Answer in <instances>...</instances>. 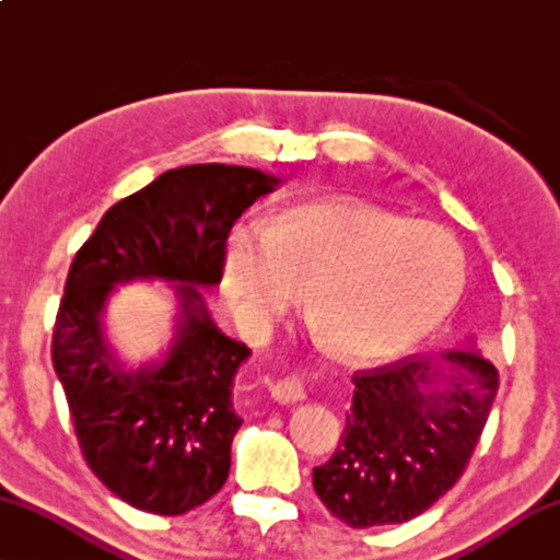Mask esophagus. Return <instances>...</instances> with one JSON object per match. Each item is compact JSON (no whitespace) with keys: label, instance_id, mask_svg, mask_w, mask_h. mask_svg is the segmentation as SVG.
I'll return each mask as SVG.
<instances>
[{"label":"esophagus","instance_id":"obj_1","mask_svg":"<svg viewBox=\"0 0 560 560\" xmlns=\"http://www.w3.org/2000/svg\"><path fill=\"white\" fill-rule=\"evenodd\" d=\"M270 395H272V400L290 406V402L305 400V388L298 377H285V381H278L270 385Z\"/></svg>","mask_w":560,"mask_h":560}]
</instances>
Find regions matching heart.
<instances>
[{
	"instance_id": "heart-1",
	"label": "heart",
	"mask_w": 560,
	"mask_h": 560,
	"mask_svg": "<svg viewBox=\"0 0 560 560\" xmlns=\"http://www.w3.org/2000/svg\"><path fill=\"white\" fill-rule=\"evenodd\" d=\"M222 290L262 328L305 290V310L352 360L398 358L448 320L466 290V253L448 230L352 200H315L257 228L232 225Z\"/></svg>"
}]
</instances>
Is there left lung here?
I'll list each match as a JSON object with an SVG mask.
<instances>
[{
    "label": "left lung",
    "instance_id": "1",
    "mask_svg": "<svg viewBox=\"0 0 560 560\" xmlns=\"http://www.w3.org/2000/svg\"><path fill=\"white\" fill-rule=\"evenodd\" d=\"M346 433L315 493L350 528L406 523L455 486L498 393V370L466 338L441 360L410 355L352 377Z\"/></svg>",
    "mask_w": 560,
    "mask_h": 560
}]
</instances>
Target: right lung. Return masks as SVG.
Masks as SVG:
<instances>
[{
    "label": "right lung",
    "instance_id": "add662e5",
    "mask_svg": "<svg viewBox=\"0 0 560 560\" xmlns=\"http://www.w3.org/2000/svg\"><path fill=\"white\" fill-rule=\"evenodd\" d=\"M280 179L255 167L187 165L102 214L74 255L59 303L51 363L84 460L135 509L179 515L225 486L243 418L232 406L245 342L214 325L202 288L220 285L235 220ZM130 281H165L178 303L168 348L132 366L106 335L108 298Z\"/></svg>",
    "mask_w": 560,
    "mask_h": 560
}]
</instances>
